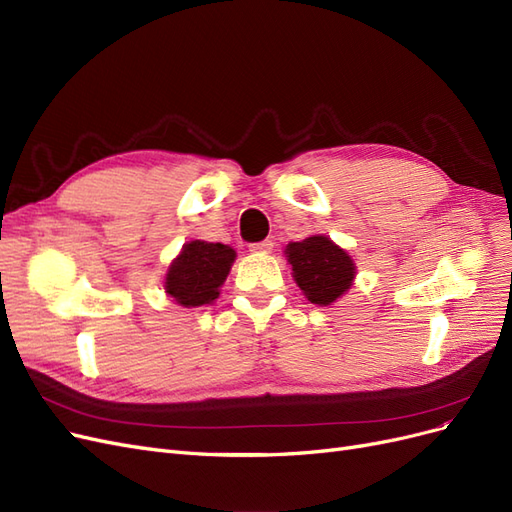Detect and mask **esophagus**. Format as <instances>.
I'll return each mask as SVG.
<instances>
[{
  "instance_id": "34e87169",
  "label": "esophagus",
  "mask_w": 512,
  "mask_h": 512,
  "mask_svg": "<svg viewBox=\"0 0 512 512\" xmlns=\"http://www.w3.org/2000/svg\"><path fill=\"white\" fill-rule=\"evenodd\" d=\"M271 250H273V241H269V239L250 245V252H254V254H269Z\"/></svg>"
}]
</instances>
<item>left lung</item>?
<instances>
[{
  "label": "left lung",
  "instance_id": "left-lung-1",
  "mask_svg": "<svg viewBox=\"0 0 512 512\" xmlns=\"http://www.w3.org/2000/svg\"><path fill=\"white\" fill-rule=\"evenodd\" d=\"M292 277L305 292L307 301L331 305L352 286L354 262L339 247L322 235L307 237L286 247Z\"/></svg>",
  "mask_w": 512,
  "mask_h": 512
}]
</instances>
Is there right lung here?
I'll use <instances>...</instances> for the list:
<instances>
[{
  "label": "right lung",
  "mask_w": 512,
  "mask_h": 512,
  "mask_svg": "<svg viewBox=\"0 0 512 512\" xmlns=\"http://www.w3.org/2000/svg\"><path fill=\"white\" fill-rule=\"evenodd\" d=\"M235 250L222 243L190 241L170 265L166 292L183 307H198L218 299Z\"/></svg>",
  "instance_id": "obj_1"
}]
</instances>
